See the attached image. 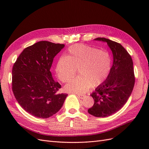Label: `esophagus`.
<instances>
[{"mask_svg":"<svg viewBox=\"0 0 149 149\" xmlns=\"http://www.w3.org/2000/svg\"><path fill=\"white\" fill-rule=\"evenodd\" d=\"M77 96H78L79 98H80V99H83V98H84L85 95H83V94H77Z\"/></svg>","mask_w":149,"mask_h":149,"instance_id":"34e87169","label":"esophagus"}]
</instances>
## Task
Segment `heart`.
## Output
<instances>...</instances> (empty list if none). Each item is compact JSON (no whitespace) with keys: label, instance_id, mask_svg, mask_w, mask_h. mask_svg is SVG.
<instances>
[{"label":"heart","instance_id":"heart-1","mask_svg":"<svg viewBox=\"0 0 149 149\" xmlns=\"http://www.w3.org/2000/svg\"><path fill=\"white\" fill-rule=\"evenodd\" d=\"M112 60L107 52L84 44L70 47L66 56L57 61L55 71L61 81L66 83L73 78L78 70L79 76L65 86V91L83 93L91 88L97 87L109 77Z\"/></svg>","mask_w":149,"mask_h":149}]
</instances>
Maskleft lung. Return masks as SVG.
<instances>
[{"instance_id":"obj_1","label":"left lung","mask_w":149,"mask_h":149,"mask_svg":"<svg viewBox=\"0 0 149 149\" xmlns=\"http://www.w3.org/2000/svg\"><path fill=\"white\" fill-rule=\"evenodd\" d=\"M94 40L107 43L113 55V64L106 81L91 94L94 102L88 112L97 118H106L119 111L131 95L135 83L133 61L120 43L105 38Z\"/></svg>"}]
</instances>
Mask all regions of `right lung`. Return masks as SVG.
Returning <instances> with one entry per match:
<instances>
[{
	"mask_svg": "<svg viewBox=\"0 0 149 149\" xmlns=\"http://www.w3.org/2000/svg\"><path fill=\"white\" fill-rule=\"evenodd\" d=\"M64 47L63 44L38 42L25 48L13 65V94L20 106L36 118L55 114L68 96L57 93L61 85L49 71L54 58Z\"/></svg>",
	"mask_w": 149,
	"mask_h": 149,
	"instance_id": "1",
	"label": "right lung"
}]
</instances>
